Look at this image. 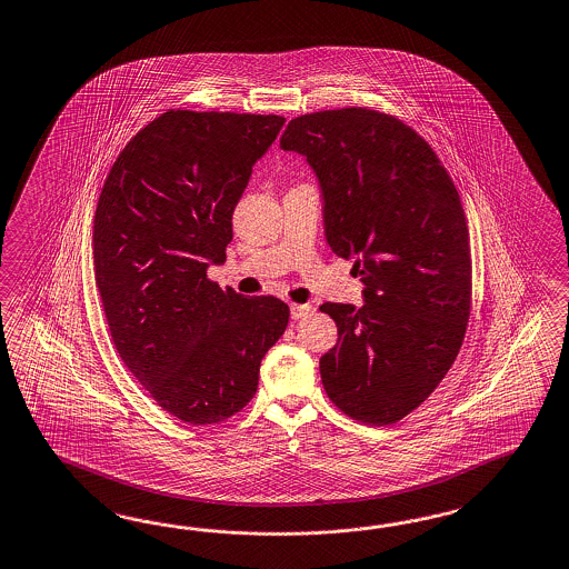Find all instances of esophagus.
Here are the masks:
<instances>
[{"instance_id": "34e87169", "label": "esophagus", "mask_w": 569, "mask_h": 569, "mask_svg": "<svg viewBox=\"0 0 569 569\" xmlns=\"http://www.w3.org/2000/svg\"><path fill=\"white\" fill-rule=\"evenodd\" d=\"M311 309H313V307L309 306V303H303V306H301V303H292V320H301V318H306L307 313H311Z\"/></svg>"}]
</instances>
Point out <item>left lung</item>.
I'll list each match as a JSON object with an SVG mask.
<instances>
[{"label":"left lung","instance_id":"left-lung-1","mask_svg":"<svg viewBox=\"0 0 569 569\" xmlns=\"http://www.w3.org/2000/svg\"><path fill=\"white\" fill-rule=\"evenodd\" d=\"M282 150L320 181L323 231L355 258L365 303H323L338 342L323 390L355 421L392 425L429 398L462 347L470 316L468 227L452 177L421 136L365 107L295 117Z\"/></svg>","mask_w":569,"mask_h":569}]
</instances>
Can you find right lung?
I'll return each instance as SVG.
<instances>
[{
  "label": "right lung",
  "instance_id": "add662e5",
  "mask_svg": "<svg viewBox=\"0 0 569 569\" xmlns=\"http://www.w3.org/2000/svg\"><path fill=\"white\" fill-rule=\"evenodd\" d=\"M284 117L171 109L113 162L94 212V274L121 361L188 425L224 421L258 390L289 306L206 277Z\"/></svg>",
  "mask_w": 569,
  "mask_h": 569
}]
</instances>
